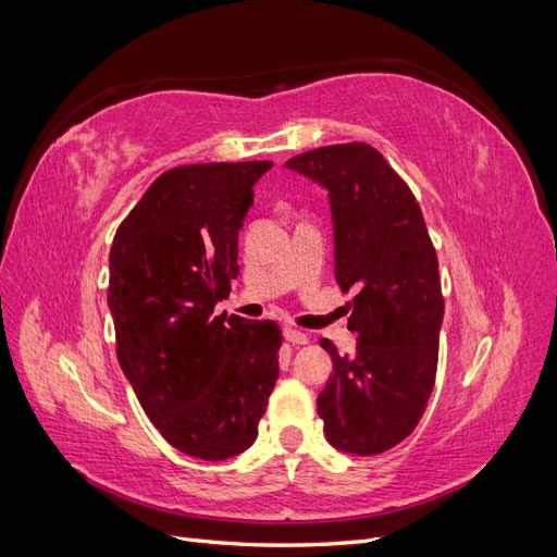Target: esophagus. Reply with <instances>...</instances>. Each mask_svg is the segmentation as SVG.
I'll list each match as a JSON object with an SVG mask.
<instances>
[{
    "instance_id": "34e87169",
    "label": "esophagus",
    "mask_w": 557,
    "mask_h": 557,
    "mask_svg": "<svg viewBox=\"0 0 557 557\" xmlns=\"http://www.w3.org/2000/svg\"><path fill=\"white\" fill-rule=\"evenodd\" d=\"M283 336H285V342H290V344H307L309 342V336L301 332V330H297V327H283Z\"/></svg>"
}]
</instances>
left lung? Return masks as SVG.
Instances as JSON below:
<instances>
[{"mask_svg": "<svg viewBox=\"0 0 557 557\" xmlns=\"http://www.w3.org/2000/svg\"><path fill=\"white\" fill-rule=\"evenodd\" d=\"M323 185L334 230V276L356 288L352 356L320 339L334 372L318 395L325 440L342 453L379 455L413 432L436 376L444 297L440 262L409 185L376 148L323 146L285 162Z\"/></svg>", "mask_w": 557, "mask_h": 557, "instance_id": "8db88e82", "label": "left lung"}]
</instances>
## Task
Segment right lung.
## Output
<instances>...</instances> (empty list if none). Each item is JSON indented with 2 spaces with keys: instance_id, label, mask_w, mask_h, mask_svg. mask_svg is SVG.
Here are the masks:
<instances>
[{
  "instance_id": "obj_1",
  "label": "right lung",
  "mask_w": 557,
  "mask_h": 557,
  "mask_svg": "<svg viewBox=\"0 0 557 557\" xmlns=\"http://www.w3.org/2000/svg\"><path fill=\"white\" fill-rule=\"evenodd\" d=\"M269 170L211 162L164 172L117 227L109 256L123 374L164 440L209 462L256 442L278 379L274 320L213 313L239 274V230Z\"/></svg>"
}]
</instances>
